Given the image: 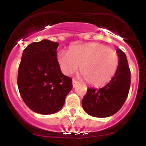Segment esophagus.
I'll return each instance as SVG.
<instances>
[{
  "label": "esophagus",
  "mask_w": 146,
  "mask_h": 146,
  "mask_svg": "<svg viewBox=\"0 0 146 146\" xmlns=\"http://www.w3.org/2000/svg\"><path fill=\"white\" fill-rule=\"evenodd\" d=\"M78 84H79V82H77V80H75L73 79V80H72V86H73V88L76 87Z\"/></svg>",
  "instance_id": "esophagus-1"
}]
</instances>
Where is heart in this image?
I'll return each instance as SVG.
<instances>
[{
	"label": "heart",
	"mask_w": 146,
	"mask_h": 146,
	"mask_svg": "<svg viewBox=\"0 0 146 146\" xmlns=\"http://www.w3.org/2000/svg\"><path fill=\"white\" fill-rule=\"evenodd\" d=\"M58 61L63 72L72 74L80 71L86 82L100 87L106 85L116 74L119 58L114 50L99 43H87L74 46L68 52H60Z\"/></svg>",
	"instance_id": "1"
}]
</instances>
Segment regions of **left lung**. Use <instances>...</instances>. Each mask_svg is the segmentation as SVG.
Returning a JSON list of instances; mask_svg holds the SVG:
<instances>
[{
	"label": "left lung",
	"instance_id": "8db88e82",
	"mask_svg": "<svg viewBox=\"0 0 146 146\" xmlns=\"http://www.w3.org/2000/svg\"><path fill=\"white\" fill-rule=\"evenodd\" d=\"M119 64L116 74L110 82L102 88H88L82 100L85 111L91 116L106 118L121 108L126 101L131 83V72L126 54L117 49Z\"/></svg>",
	"mask_w": 146,
	"mask_h": 146
}]
</instances>
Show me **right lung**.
Masks as SVG:
<instances>
[{"label":"right lung","instance_id":"add662e5","mask_svg":"<svg viewBox=\"0 0 146 146\" xmlns=\"http://www.w3.org/2000/svg\"><path fill=\"white\" fill-rule=\"evenodd\" d=\"M58 45L44 39L23 50L17 86L24 102L35 113L48 115L59 111L72 88V80L60 71L56 52Z\"/></svg>","mask_w":146,"mask_h":146}]
</instances>
